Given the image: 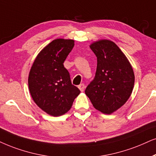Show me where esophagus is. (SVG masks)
I'll list each match as a JSON object with an SVG mask.
<instances>
[{"instance_id": "1", "label": "esophagus", "mask_w": 156, "mask_h": 156, "mask_svg": "<svg viewBox=\"0 0 156 156\" xmlns=\"http://www.w3.org/2000/svg\"><path fill=\"white\" fill-rule=\"evenodd\" d=\"M78 88H79L80 91H83L84 89H85V85L83 83L80 84L79 86H78Z\"/></svg>"}]
</instances>
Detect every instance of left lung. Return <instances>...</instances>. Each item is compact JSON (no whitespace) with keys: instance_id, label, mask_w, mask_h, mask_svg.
I'll use <instances>...</instances> for the list:
<instances>
[{"instance_id":"obj_1","label":"left lung","mask_w":156,"mask_h":156,"mask_svg":"<svg viewBox=\"0 0 156 156\" xmlns=\"http://www.w3.org/2000/svg\"><path fill=\"white\" fill-rule=\"evenodd\" d=\"M90 48L97 58V68L95 78L85 93L96 109L111 114L131 96L135 83L133 69L127 57L112 41H96Z\"/></svg>"}]
</instances>
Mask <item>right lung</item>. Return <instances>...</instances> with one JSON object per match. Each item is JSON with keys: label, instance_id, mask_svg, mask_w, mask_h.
<instances>
[{"label": "right lung", "instance_id": "right-lung-1", "mask_svg": "<svg viewBox=\"0 0 156 156\" xmlns=\"http://www.w3.org/2000/svg\"><path fill=\"white\" fill-rule=\"evenodd\" d=\"M74 44L73 39L53 40L40 51L29 72L31 97L41 109L53 117L68 112L80 93L72 84L63 65Z\"/></svg>", "mask_w": 156, "mask_h": 156}]
</instances>
